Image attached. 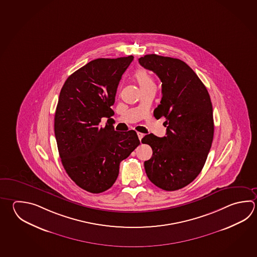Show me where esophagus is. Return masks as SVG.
<instances>
[{
    "instance_id": "esophagus-1",
    "label": "esophagus",
    "mask_w": 257,
    "mask_h": 257,
    "mask_svg": "<svg viewBox=\"0 0 257 257\" xmlns=\"http://www.w3.org/2000/svg\"><path fill=\"white\" fill-rule=\"evenodd\" d=\"M137 136H138V138H139V140H142L143 139V137H144V134H142V133H137Z\"/></svg>"
}]
</instances>
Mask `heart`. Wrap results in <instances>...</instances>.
<instances>
[{"instance_id":"obj_1","label":"heart","mask_w":257,"mask_h":257,"mask_svg":"<svg viewBox=\"0 0 257 257\" xmlns=\"http://www.w3.org/2000/svg\"><path fill=\"white\" fill-rule=\"evenodd\" d=\"M134 77L136 79V82L138 83V85H139V87H140L142 91L146 90L147 88L155 86V82H154L153 78L151 77L149 73L144 69L137 70L134 74Z\"/></svg>"}]
</instances>
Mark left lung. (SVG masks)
<instances>
[{
	"label": "left lung",
	"instance_id": "obj_1",
	"mask_svg": "<svg viewBox=\"0 0 257 257\" xmlns=\"http://www.w3.org/2000/svg\"><path fill=\"white\" fill-rule=\"evenodd\" d=\"M139 63L162 82V100L156 119L165 117L166 136L153 134L142 139L153 149L145 162L148 178L157 187L175 191L201 173L213 138V106L208 91L196 73L179 59L147 54Z\"/></svg>",
	"mask_w": 257,
	"mask_h": 257
}]
</instances>
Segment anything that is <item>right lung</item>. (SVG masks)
I'll list each match as a JSON object with an SVG mask.
<instances>
[{"mask_svg":"<svg viewBox=\"0 0 257 257\" xmlns=\"http://www.w3.org/2000/svg\"><path fill=\"white\" fill-rule=\"evenodd\" d=\"M133 60L130 55L91 61L67 78L59 95L54 135L63 168L92 194L111 188L120 163L140 145L136 131L116 132L100 123L114 114L117 87Z\"/></svg>","mask_w":257,"mask_h":257,"instance_id":"right-lung-1","label":"right lung"}]
</instances>
